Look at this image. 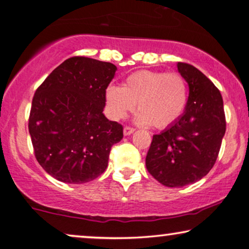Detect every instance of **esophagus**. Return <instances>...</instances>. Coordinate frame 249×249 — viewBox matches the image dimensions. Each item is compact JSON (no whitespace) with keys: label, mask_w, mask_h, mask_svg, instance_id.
<instances>
[{"label":"esophagus","mask_w":249,"mask_h":249,"mask_svg":"<svg viewBox=\"0 0 249 249\" xmlns=\"http://www.w3.org/2000/svg\"><path fill=\"white\" fill-rule=\"evenodd\" d=\"M134 131H135V129L131 128V127H124V136L131 135Z\"/></svg>","instance_id":"34e87169"}]
</instances>
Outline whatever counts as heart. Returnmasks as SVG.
I'll return each instance as SVG.
<instances>
[{
	"label": "heart",
	"mask_w": 249,
	"mask_h": 249,
	"mask_svg": "<svg viewBox=\"0 0 249 249\" xmlns=\"http://www.w3.org/2000/svg\"><path fill=\"white\" fill-rule=\"evenodd\" d=\"M108 114L121 120L135 110L139 124L164 129L182 117L188 103V88L181 74L177 72L139 70L129 74L124 85H110L105 89Z\"/></svg>",
	"instance_id": "1"
}]
</instances>
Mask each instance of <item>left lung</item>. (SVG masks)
<instances>
[{
  "mask_svg": "<svg viewBox=\"0 0 249 249\" xmlns=\"http://www.w3.org/2000/svg\"><path fill=\"white\" fill-rule=\"evenodd\" d=\"M189 87L182 117L153 136L146 156L148 172L166 187L198 181L213 168L226 134V115L220 90L205 74L188 63H177Z\"/></svg>",
  "mask_w": 249,
  "mask_h": 249,
  "instance_id": "8db88e82",
  "label": "left lung"
}]
</instances>
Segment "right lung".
I'll list each match as a JSON object with an SVG mask.
<instances>
[{
  "instance_id": "right-lung-1",
  "label": "right lung",
  "mask_w": 249,
  "mask_h": 249,
  "mask_svg": "<svg viewBox=\"0 0 249 249\" xmlns=\"http://www.w3.org/2000/svg\"><path fill=\"white\" fill-rule=\"evenodd\" d=\"M117 67L73 56L55 68L37 88L29 115L36 160L59 181L85 183L107 169L111 147L124 128L103 114L105 89Z\"/></svg>"
}]
</instances>
